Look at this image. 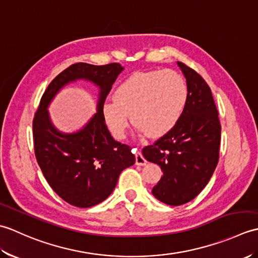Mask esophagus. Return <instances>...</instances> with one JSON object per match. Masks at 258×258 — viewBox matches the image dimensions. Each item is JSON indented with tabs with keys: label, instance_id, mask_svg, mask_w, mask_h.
<instances>
[{
	"label": "esophagus",
	"instance_id": "34e87169",
	"mask_svg": "<svg viewBox=\"0 0 258 258\" xmlns=\"http://www.w3.org/2000/svg\"><path fill=\"white\" fill-rule=\"evenodd\" d=\"M135 162H136V165H141V166H144L146 165L147 161L144 158V156L142 155V153L140 151H136L135 150Z\"/></svg>",
	"mask_w": 258,
	"mask_h": 258
}]
</instances>
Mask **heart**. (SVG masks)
<instances>
[{
  "label": "heart",
  "mask_w": 258,
  "mask_h": 258,
  "mask_svg": "<svg viewBox=\"0 0 258 258\" xmlns=\"http://www.w3.org/2000/svg\"><path fill=\"white\" fill-rule=\"evenodd\" d=\"M188 100L184 78L172 70L136 72L120 83L102 112L115 139L125 138L131 120L150 139L166 135L182 118Z\"/></svg>",
  "instance_id": "obj_1"
}]
</instances>
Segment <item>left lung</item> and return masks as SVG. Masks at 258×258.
Segmentation results:
<instances>
[{
    "label": "left lung",
    "instance_id": "1",
    "mask_svg": "<svg viewBox=\"0 0 258 258\" xmlns=\"http://www.w3.org/2000/svg\"><path fill=\"white\" fill-rule=\"evenodd\" d=\"M177 65L188 89L183 116L171 132L143 149L145 160L163 171L152 194L171 206L195 199L210 182L221 144V124L210 86L194 70Z\"/></svg>",
    "mask_w": 258,
    "mask_h": 258
}]
</instances>
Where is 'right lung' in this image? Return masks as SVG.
I'll return each mask as SVG.
<instances>
[{
	"label": "right lung",
	"instance_id": "1",
	"mask_svg": "<svg viewBox=\"0 0 258 258\" xmlns=\"http://www.w3.org/2000/svg\"><path fill=\"white\" fill-rule=\"evenodd\" d=\"M123 70L118 63L73 64L51 82L41 98L33 120L36 161L53 190L73 206L86 208L105 201L123 169L135 163L132 149L112 138L102 112ZM80 79L99 87L97 113L82 129L65 134L53 126L47 108L64 86Z\"/></svg>",
	"mask_w": 258,
	"mask_h": 258
}]
</instances>
